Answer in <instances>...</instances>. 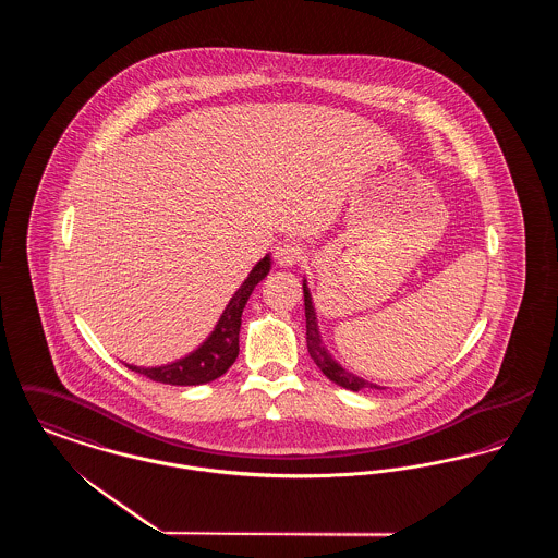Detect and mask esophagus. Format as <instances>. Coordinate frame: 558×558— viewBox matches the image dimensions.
Listing matches in <instances>:
<instances>
[{
    "instance_id": "esophagus-1",
    "label": "esophagus",
    "mask_w": 558,
    "mask_h": 558,
    "mask_svg": "<svg viewBox=\"0 0 558 558\" xmlns=\"http://www.w3.org/2000/svg\"><path fill=\"white\" fill-rule=\"evenodd\" d=\"M274 259L280 267L296 266L303 259V248L292 244V242H278L274 248Z\"/></svg>"
}]
</instances>
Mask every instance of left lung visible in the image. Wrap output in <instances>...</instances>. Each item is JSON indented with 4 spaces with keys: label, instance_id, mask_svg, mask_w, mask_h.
<instances>
[{
    "label": "left lung",
    "instance_id": "left-lung-1",
    "mask_svg": "<svg viewBox=\"0 0 558 558\" xmlns=\"http://www.w3.org/2000/svg\"><path fill=\"white\" fill-rule=\"evenodd\" d=\"M303 296H305V328H307V351L312 355V360L316 362L319 371L324 372L332 383H337L339 387H345L349 391H362V389H383L374 383L364 380L362 376H355L353 372L345 371L330 353L326 345L322 343L319 337L318 318H316V310H314V301H312V292L307 289V280H303Z\"/></svg>",
    "mask_w": 558,
    "mask_h": 558
}]
</instances>
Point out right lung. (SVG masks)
<instances>
[{"mask_svg":"<svg viewBox=\"0 0 558 558\" xmlns=\"http://www.w3.org/2000/svg\"><path fill=\"white\" fill-rule=\"evenodd\" d=\"M269 267H271L269 255H266L262 262H257V266L251 269L246 280L240 284L239 291L234 292V296L226 305L211 335L205 339L203 345H198V349L187 353L186 357H180L171 364L155 366V368H144V366H133V364H125V366L137 374H144L150 380L165 383V385H180V387L205 385V383H211L215 378H219L221 374H226L239 357L242 310H244L253 289L269 274Z\"/></svg>","mask_w":558,"mask_h":558,"instance_id":"obj_1","label":"right lung"}]
</instances>
